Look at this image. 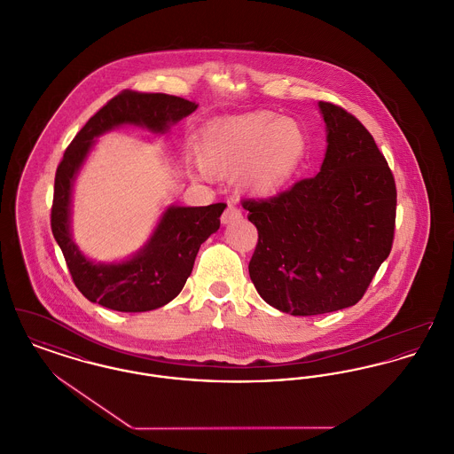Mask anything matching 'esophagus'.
<instances>
[{
  "instance_id": "1",
  "label": "esophagus",
  "mask_w": 454,
  "mask_h": 454,
  "mask_svg": "<svg viewBox=\"0 0 454 454\" xmlns=\"http://www.w3.org/2000/svg\"><path fill=\"white\" fill-rule=\"evenodd\" d=\"M240 209H239L235 204H228L226 211L221 215V223H223V224H230V223H233V221H237V219H240Z\"/></svg>"
}]
</instances>
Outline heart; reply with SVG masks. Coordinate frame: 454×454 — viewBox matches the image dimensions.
Returning a JSON list of instances; mask_svg holds the SVG:
<instances>
[{
  "label": "heart",
  "instance_id": "b5f03b06",
  "mask_svg": "<svg viewBox=\"0 0 454 454\" xmlns=\"http://www.w3.org/2000/svg\"><path fill=\"white\" fill-rule=\"evenodd\" d=\"M202 175H231L239 188L270 195L290 184L309 154L303 125L272 111H252L209 123L195 145Z\"/></svg>",
  "mask_w": 454,
  "mask_h": 454
}]
</instances>
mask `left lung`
<instances>
[{
    "label": "left lung",
    "mask_w": 454,
    "mask_h": 454,
    "mask_svg": "<svg viewBox=\"0 0 454 454\" xmlns=\"http://www.w3.org/2000/svg\"><path fill=\"white\" fill-rule=\"evenodd\" d=\"M327 149L314 178L276 197L243 200L259 241L250 279L267 303L292 316L355 305L387 259L396 185L372 135L347 109L319 103Z\"/></svg>",
    "instance_id": "8db88e82"
}]
</instances>
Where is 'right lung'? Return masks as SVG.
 <instances>
[{
	"mask_svg": "<svg viewBox=\"0 0 454 454\" xmlns=\"http://www.w3.org/2000/svg\"><path fill=\"white\" fill-rule=\"evenodd\" d=\"M199 105L168 94L123 90L107 101L67 147L54 176L51 230L75 286L87 300L118 312H147L180 294L193 269L200 245L219 230L226 204L206 207L171 206L147 243L123 262L101 264L87 259L70 231L72 188L94 138L121 125L166 134Z\"/></svg>",
	"mask_w": 454,
	"mask_h": 454,
	"instance_id": "obj_1",
	"label": "right lung"
}]
</instances>
